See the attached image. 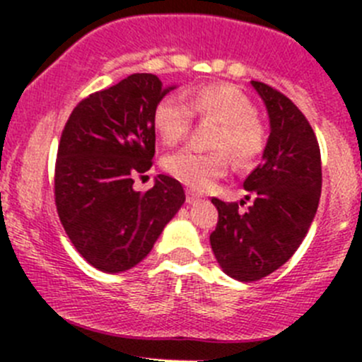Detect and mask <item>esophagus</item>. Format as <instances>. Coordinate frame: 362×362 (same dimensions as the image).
Instances as JSON below:
<instances>
[{"label":"esophagus","instance_id":"34e87169","mask_svg":"<svg viewBox=\"0 0 362 362\" xmlns=\"http://www.w3.org/2000/svg\"><path fill=\"white\" fill-rule=\"evenodd\" d=\"M185 194H187V203L199 202V194H198V192H194V191H191V189H187V192H185Z\"/></svg>","mask_w":362,"mask_h":362}]
</instances>
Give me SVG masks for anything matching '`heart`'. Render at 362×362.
<instances>
[{"label": "heart", "instance_id": "b5f03b06", "mask_svg": "<svg viewBox=\"0 0 362 362\" xmlns=\"http://www.w3.org/2000/svg\"><path fill=\"white\" fill-rule=\"evenodd\" d=\"M194 115L217 122L210 138L211 152L182 148L164 158V170L192 189H206L228 170V160L240 170L252 166L268 144L266 124L255 113V105L231 83H206L191 94L189 101L166 96L154 110V127L166 145L184 140Z\"/></svg>", "mask_w": 362, "mask_h": 362}]
</instances>
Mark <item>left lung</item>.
Here are the masks:
<instances>
[{
    "mask_svg": "<svg viewBox=\"0 0 362 362\" xmlns=\"http://www.w3.org/2000/svg\"><path fill=\"white\" fill-rule=\"evenodd\" d=\"M269 113L272 133L262 163L245 178L252 198L242 203L211 198L218 210L210 245L218 264L240 282H255L291 259L315 217L322 189L320 148L303 112L280 90L252 80Z\"/></svg>",
    "mask_w": 362,
    "mask_h": 362,
    "instance_id": "obj_1",
    "label": "left lung"
}]
</instances>
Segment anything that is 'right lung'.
Instances as JSON below:
<instances>
[{
  "instance_id": "1",
  "label": "right lung",
  "mask_w": 362,
  "mask_h": 362,
  "mask_svg": "<svg viewBox=\"0 0 362 362\" xmlns=\"http://www.w3.org/2000/svg\"><path fill=\"white\" fill-rule=\"evenodd\" d=\"M170 89L152 73H134L83 98L61 133L57 215L73 247L100 272L138 264L185 202L180 182L166 175L145 194L133 189L154 164V110Z\"/></svg>"
}]
</instances>
